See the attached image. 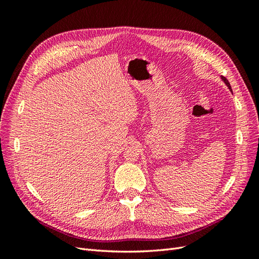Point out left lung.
I'll return each mask as SVG.
<instances>
[{
	"mask_svg": "<svg viewBox=\"0 0 259 259\" xmlns=\"http://www.w3.org/2000/svg\"><path fill=\"white\" fill-rule=\"evenodd\" d=\"M222 79H223V80H224V82H225V83H226V85H227V86H228V88H229V90H230V91H231V92H232V90H231V86H230V84H229V82H228V80H227V79H226V77H224V76H222Z\"/></svg>",
	"mask_w": 259,
	"mask_h": 259,
	"instance_id": "obj_1",
	"label": "left lung"
}]
</instances>
